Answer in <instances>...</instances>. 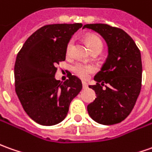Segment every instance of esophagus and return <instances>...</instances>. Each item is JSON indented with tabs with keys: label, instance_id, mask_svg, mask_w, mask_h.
Masks as SVG:
<instances>
[{
	"label": "esophagus",
	"instance_id": "obj_1",
	"mask_svg": "<svg viewBox=\"0 0 152 152\" xmlns=\"http://www.w3.org/2000/svg\"><path fill=\"white\" fill-rule=\"evenodd\" d=\"M82 86H83V88H87V87H88V85H87L86 82L82 81Z\"/></svg>",
	"mask_w": 152,
	"mask_h": 152
}]
</instances>
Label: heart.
<instances>
[{"mask_svg":"<svg viewBox=\"0 0 152 152\" xmlns=\"http://www.w3.org/2000/svg\"><path fill=\"white\" fill-rule=\"evenodd\" d=\"M86 41L87 42V45L89 46L90 50L91 51L99 50L102 51V42L100 40V38L96 36H88L86 38ZM74 44V40L71 39L68 41L66 48V55H70L72 53V47ZM72 72H74V74L80 77L81 79H86L90 76V74L93 73L95 72V67L91 65L88 64H84V63H76L75 65H73L72 66Z\"/></svg>","mask_w":152,"mask_h":152,"instance_id":"b5f03b06","label":"heart"}]
</instances>
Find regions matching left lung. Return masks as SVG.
<instances>
[{
  "mask_svg": "<svg viewBox=\"0 0 152 152\" xmlns=\"http://www.w3.org/2000/svg\"><path fill=\"white\" fill-rule=\"evenodd\" d=\"M83 28L100 34L108 46V56L89 86L96 95L87 106L89 115L102 125H114L127 117L141 88L142 64L140 50L126 31L106 24H86ZM105 84L106 88L102 85Z\"/></svg>",
  "mask_w": 152,
  "mask_h": 152,
  "instance_id": "left-lung-1",
  "label": "left lung"
}]
</instances>
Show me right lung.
<instances>
[{
  "label": "right lung",
  "instance_id": "1",
  "mask_svg": "<svg viewBox=\"0 0 152 152\" xmlns=\"http://www.w3.org/2000/svg\"><path fill=\"white\" fill-rule=\"evenodd\" d=\"M81 23L46 25L26 41L14 68L16 95L26 113L42 126H53L66 118L72 101L82 89L80 80L69 76L56 80L59 62L66 60V48Z\"/></svg>",
  "mask_w": 152,
  "mask_h": 152
}]
</instances>
